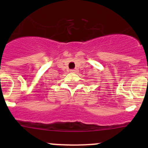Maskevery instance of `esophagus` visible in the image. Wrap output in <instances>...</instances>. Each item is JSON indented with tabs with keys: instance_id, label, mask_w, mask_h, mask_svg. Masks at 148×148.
I'll list each match as a JSON object with an SVG mask.
<instances>
[{
	"instance_id": "34e87169",
	"label": "esophagus",
	"mask_w": 148,
	"mask_h": 148,
	"mask_svg": "<svg viewBox=\"0 0 148 148\" xmlns=\"http://www.w3.org/2000/svg\"><path fill=\"white\" fill-rule=\"evenodd\" d=\"M70 71H71V72H77V71H78V70H77V69H71V70H70Z\"/></svg>"
}]
</instances>
